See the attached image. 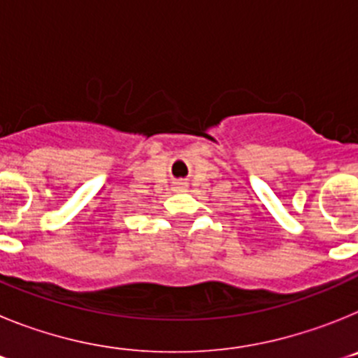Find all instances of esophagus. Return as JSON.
I'll list each match as a JSON object with an SVG mask.
<instances>
[{
    "instance_id": "34e87169",
    "label": "esophagus",
    "mask_w": 358,
    "mask_h": 358,
    "mask_svg": "<svg viewBox=\"0 0 358 358\" xmlns=\"http://www.w3.org/2000/svg\"><path fill=\"white\" fill-rule=\"evenodd\" d=\"M186 186H188V182H185V181L173 182V189H176V192H186Z\"/></svg>"
}]
</instances>
